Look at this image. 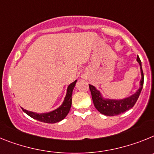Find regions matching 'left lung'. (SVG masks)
I'll list each match as a JSON object with an SVG mask.
<instances>
[{
	"label": "left lung",
	"instance_id": "8db88e82",
	"mask_svg": "<svg viewBox=\"0 0 154 154\" xmlns=\"http://www.w3.org/2000/svg\"><path fill=\"white\" fill-rule=\"evenodd\" d=\"M136 60L139 63L140 66V72H141V80H140V88L136 93L130 95L128 97H125L123 99H109V98H104L101 95V92L97 90V88L91 85H89L91 93L92 100L94 107L98 112L101 114L107 116H114L117 115L122 114L123 112H126L132 109L136 104V101L139 98L141 91L143 86V72L142 69L141 60L140 57L137 56Z\"/></svg>",
	"mask_w": 154,
	"mask_h": 154
}]
</instances>
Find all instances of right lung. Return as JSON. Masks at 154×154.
<instances>
[{
  "label": "right lung",
  "mask_w": 154,
  "mask_h": 154,
  "mask_svg": "<svg viewBox=\"0 0 154 154\" xmlns=\"http://www.w3.org/2000/svg\"><path fill=\"white\" fill-rule=\"evenodd\" d=\"M76 83H77V80L71 83L67 87V90H66V96L64 97L63 102L62 103L60 106L55 110L49 112H45V113H36V112H30L26 109H24L23 108H21V109L28 116L39 122H42L45 123H56V122H60L67 116L69 109L71 108L72 93H73V90L75 87Z\"/></svg>",
  "instance_id": "obj_1"
}]
</instances>
